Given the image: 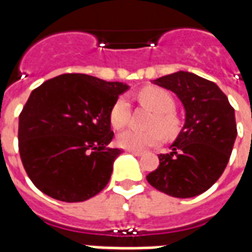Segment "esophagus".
<instances>
[{"instance_id":"1","label":"esophagus","mask_w":252,"mask_h":252,"mask_svg":"<svg viewBox=\"0 0 252 252\" xmlns=\"http://www.w3.org/2000/svg\"><path fill=\"white\" fill-rule=\"evenodd\" d=\"M126 153L133 154V155H136V157H142L143 155V153H140V151H133V150H126Z\"/></svg>"}]
</instances>
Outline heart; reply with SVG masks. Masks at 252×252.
I'll list each match as a JSON object with an SVG mask.
<instances>
[{
  "instance_id": "obj_1",
  "label": "heart",
  "mask_w": 252,
  "mask_h": 252,
  "mask_svg": "<svg viewBox=\"0 0 252 252\" xmlns=\"http://www.w3.org/2000/svg\"><path fill=\"white\" fill-rule=\"evenodd\" d=\"M139 99L143 104L150 106L151 109L158 113L157 119L154 121V126H160L164 132L173 133L177 129V119L173 115V110L175 108V102L173 95L160 88H150L143 89L139 93ZM129 102L126 97H120L112 105V109L109 113L110 126L115 129H120L126 126L129 120ZM163 139V133L159 129L142 132L136 129H126L117 135V144L126 150H133V151H144L150 147H154Z\"/></svg>"
}]
</instances>
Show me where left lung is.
<instances>
[{
    "instance_id": "8db88e82",
    "label": "left lung",
    "mask_w": 252,
    "mask_h": 252,
    "mask_svg": "<svg viewBox=\"0 0 252 252\" xmlns=\"http://www.w3.org/2000/svg\"><path fill=\"white\" fill-rule=\"evenodd\" d=\"M153 83L173 92L185 109V124L170 153L159 155L148 184L177 198L204 193L216 182L238 135L235 110L215 82L193 72L177 71Z\"/></svg>"
}]
</instances>
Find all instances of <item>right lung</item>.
Instances as JSON below:
<instances>
[{
  "mask_svg": "<svg viewBox=\"0 0 252 252\" xmlns=\"http://www.w3.org/2000/svg\"><path fill=\"white\" fill-rule=\"evenodd\" d=\"M129 86L85 74H62L31 93L19 117V151L37 189L81 202L108 185L119 148L109 113Z\"/></svg>",
  "mask_w": 252,
  "mask_h": 252,
  "instance_id": "obj_1",
  "label": "right lung"
}]
</instances>
